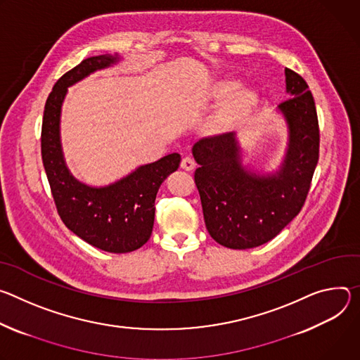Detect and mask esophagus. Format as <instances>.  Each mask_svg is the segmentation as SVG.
I'll return each mask as SVG.
<instances>
[{"mask_svg": "<svg viewBox=\"0 0 360 360\" xmlns=\"http://www.w3.org/2000/svg\"><path fill=\"white\" fill-rule=\"evenodd\" d=\"M181 169L183 170H186V172H191L193 169H194V166H195V163H194V160L190 157V155H186V157H183V160H181Z\"/></svg>", "mask_w": 360, "mask_h": 360, "instance_id": "34e87169", "label": "esophagus"}]
</instances>
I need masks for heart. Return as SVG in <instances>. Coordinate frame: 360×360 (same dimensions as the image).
Instances as JSON below:
<instances>
[{
	"mask_svg": "<svg viewBox=\"0 0 360 360\" xmlns=\"http://www.w3.org/2000/svg\"><path fill=\"white\" fill-rule=\"evenodd\" d=\"M237 83L234 79H224L219 86H217V94L220 97H227L220 114L214 120V127H226L231 123L238 122L242 120L256 104V93L248 87H238L236 89Z\"/></svg>",
	"mask_w": 360,
	"mask_h": 360,
	"instance_id": "1",
	"label": "heart"
}]
</instances>
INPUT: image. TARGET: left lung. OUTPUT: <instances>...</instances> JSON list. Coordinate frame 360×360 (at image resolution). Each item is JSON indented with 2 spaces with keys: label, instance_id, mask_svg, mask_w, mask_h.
Masks as SVG:
<instances>
[{
  "label": "left lung",
  "instance_id": "obj_1",
  "mask_svg": "<svg viewBox=\"0 0 360 360\" xmlns=\"http://www.w3.org/2000/svg\"><path fill=\"white\" fill-rule=\"evenodd\" d=\"M286 93L278 104L288 124V148L281 169L259 174L242 163L233 131L205 137L193 146L198 167L194 181L207 231L229 249L262 246L302 210L319 160V122L304 79L286 68Z\"/></svg>",
  "mask_w": 360,
  "mask_h": 360
}]
</instances>
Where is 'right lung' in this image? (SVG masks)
Returning a JSON list of instances; mask_svg holds the SVG:
<instances>
[{"label":"right lung","instance_id":"obj_1","mask_svg":"<svg viewBox=\"0 0 360 360\" xmlns=\"http://www.w3.org/2000/svg\"><path fill=\"white\" fill-rule=\"evenodd\" d=\"M118 61L117 54L86 58L54 84L44 107L41 157L63 223L97 249L129 253L140 249L150 238L157 191L167 176L179 169L180 154H167L112 184L93 187L78 181L70 173L60 141V115L67 89Z\"/></svg>","mask_w":360,"mask_h":360}]
</instances>
